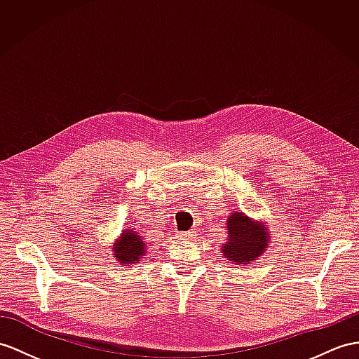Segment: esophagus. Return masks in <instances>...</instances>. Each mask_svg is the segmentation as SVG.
Instances as JSON below:
<instances>
[{"label": "esophagus", "instance_id": "obj_1", "mask_svg": "<svg viewBox=\"0 0 359 359\" xmlns=\"http://www.w3.org/2000/svg\"><path fill=\"white\" fill-rule=\"evenodd\" d=\"M195 236V231H180L178 238L180 239H191Z\"/></svg>", "mask_w": 359, "mask_h": 359}]
</instances>
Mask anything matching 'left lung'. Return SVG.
<instances>
[{"label":"left lung","mask_w":359,"mask_h":359,"mask_svg":"<svg viewBox=\"0 0 359 359\" xmlns=\"http://www.w3.org/2000/svg\"><path fill=\"white\" fill-rule=\"evenodd\" d=\"M229 239L224 243V256L236 264H250L266 248L268 234L262 225L252 222L247 215L233 213L226 221Z\"/></svg>","instance_id":"obj_1"}]
</instances>
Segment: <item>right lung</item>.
<instances>
[{
	"instance_id": "right-lung-1",
	"label": "right lung",
	"mask_w": 359,
	"mask_h": 359,
	"mask_svg": "<svg viewBox=\"0 0 359 359\" xmlns=\"http://www.w3.org/2000/svg\"><path fill=\"white\" fill-rule=\"evenodd\" d=\"M114 252H116V259L120 260L121 264H135L138 257L144 255L142 236H138L133 230H125L117 245H114Z\"/></svg>"
}]
</instances>
